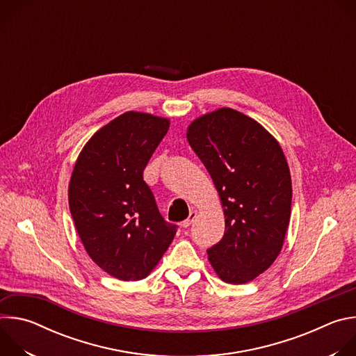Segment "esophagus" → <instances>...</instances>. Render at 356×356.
Listing matches in <instances>:
<instances>
[{
    "instance_id": "34e87169",
    "label": "esophagus",
    "mask_w": 356,
    "mask_h": 356,
    "mask_svg": "<svg viewBox=\"0 0 356 356\" xmlns=\"http://www.w3.org/2000/svg\"><path fill=\"white\" fill-rule=\"evenodd\" d=\"M195 218H197V211H195V210H194V211H190L188 218L181 222V227H183V228H188V227L193 224V221H194Z\"/></svg>"
}]
</instances>
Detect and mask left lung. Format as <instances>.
I'll return each instance as SVG.
<instances>
[{
  "mask_svg": "<svg viewBox=\"0 0 356 356\" xmlns=\"http://www.w3.org/2000/svg\"><path fill=\"white\" fill-rule=\"evenodd\" d=\"M187 140L218 191L225 232L207 250L217 276L243 284L279 257L291 214V177L276 138L253 118L222 107L195 118Z\"/></svg>",
  "mask_w": 356,
  "mask_h": 356,
  "instance_id": "obj_1",
  "label": "left lung"
}]
</instances>
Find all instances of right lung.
<instances>
[{
  "label": "right lung",
  "instance_id": "right-lung-1",
  "mask_svg": "<svg viewBox=\"0 0 356 356\" xmlns=\"http://www.w3.org/2000/svg\"><path fill=\"white\" fill-rule=\"evenodd\" d=\"M170 121L128 111L99 128L84 145L69 181V207L88 257L124 282L145 279L176 235L143 169Z\"/></svg>",
  "mask_w": 356,
  "mask_h": 356
}]
</instances>
